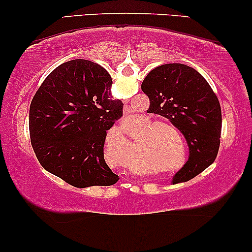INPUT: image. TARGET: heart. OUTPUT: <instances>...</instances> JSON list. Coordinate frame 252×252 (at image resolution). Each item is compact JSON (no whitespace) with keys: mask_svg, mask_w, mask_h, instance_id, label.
Segmentation results:
<instances>
[{"mask_svg":"<svg viewBox=\"0 0 252 252\" xmlns=\"http://www.w3.org/2000/svg\"><path fill=\"white\" fill-rule=\"evenodd\" d=\"M159 125H160L159 123H155L154 125H151L150 127H151V128H155V127H158V126H159ZM178 160H179V158H178Z\"/></svg>","mask_w":252,"mask_h":252,"instance_id":"heart-1","label":"heart"}]
</instances>
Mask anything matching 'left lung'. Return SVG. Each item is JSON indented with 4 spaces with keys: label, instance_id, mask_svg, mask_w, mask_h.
<instances>
[{
    "label": "left lung",
    "instance_id": "8db88e82",
    "mask_svg": "<svg viewBox=\"0 0 252 252\" xmlns=\"http://www.w3.org/2000/svg\"><path fill=\"white\" fill-rule=\"evenodd\" d=\"M141 88L149 97L150 113L170 119L188 143L187 163L172 182L195 178L215 161L220 146L221 109L211 86L195 68L173 63L151 70Z\"/></svg>",
    "mask_w": 252,
    "mask_h": 252
}]
</instances>
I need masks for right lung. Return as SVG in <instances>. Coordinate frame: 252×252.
<instances>
[{
  "instance_id": "obj_1",
  "label": "right lung",
  "mask_w": 252,
  "mask_h": 252,
  "mask_svg": "<svg viewBox=\"0 0 252 252\" xmlns=\"http://www.w3.org/2000/svg\"><path fill=\"white\" fill-rule=\"evenodd\" d=\"M101 65L73 60L55 68L30 106V136L44 170L77 188L119 180L104 159L106 130L123 116Z\"/></svg>"
}]
</instances>
